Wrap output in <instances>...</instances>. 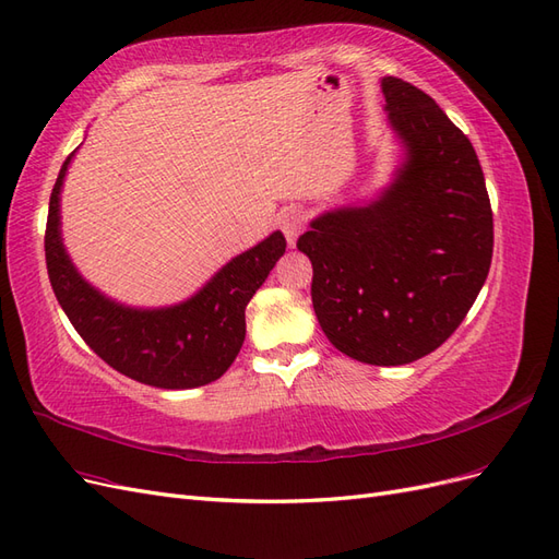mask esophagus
I'll list each match as a JSON object with an SVG mask.
<instances>
[{"label":"esophagus","instance_id":"34e87169","mask_svg":"<svg viewBox=\"0 0 559 559\" xmlns=\"http://www.w3.org/2000/svg\"><path fill=\"white\" fill-rule=\"evenodd\" d=\"M278 227L285 234V241H288V246L295 248L297 236L301 234V229H305V217H301V213L297 209H285L278 215Z\"/></svg>","mask_w":559,"mask_h":559}]
</instances>
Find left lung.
<instances>
[{"label": "left lung", "instance_id": "left-lung-1", "mask_svg": "<svg viewBox=\"0 0 559 559\" xmlns=\"http://www.w3.org/2000/svg\"><path fill=\"white\" fill-rule=\"evenodd\" d=\"M381 93L403 147L393 180L313 217L297 248L332 346L389 368L428 356L464 321L489 274L493 222L471 140L403 79L384 76Z\"/></svg>", "mask_w": 559, "mask_h": 559}]
</instances>
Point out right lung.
Segmentation results:
<instances>
[{
	"label": "right lung",
	"mask_w": 559,
	"mask_h": 559,
	"mask_svg": "<svg viewBox=\"0 0 559 559\" xmlns=\"http://www.w3.org/2000/svg\"><path fill=\"white\" fill-rule=\"evenodd\" d=\"M74 152L62 164L46 222V269L58 305L109 368L156 389H197L219 379L246 340V307L285 252V236L236 254L180 305L138 309L103 295L79 274L62 243L60 191Z\"/></svg>",
	"instance_id": "right-lung-1"
}]
</instances>
